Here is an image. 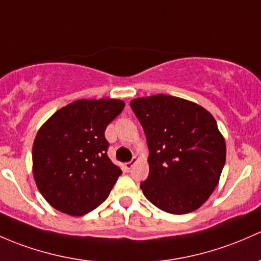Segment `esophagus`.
<instances>
[{
    "label": "esophagus",
    "mask_w": 261,
    "mask_h": 261,
    "mask_svg": "<svg viewBox=\"0 0 261 261\" xmlns=\"http://www.w3.org/2000/svg\"><path fill=\"white\" fill-rule=\"evenodd\" d=\"M134 162H136V160H132V161H129V162L124 163V167H125V170H127V171H129V170H130V168H132V167H133Z\"/></svg>",
    "instance_id": "obj_1"
}]
</instances>
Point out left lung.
<instances>
[{
  "label": "left lung",
  "instance_id": "obj_1",
  "mask_svg": "<svg viewBox=\"0 0 261 261\" xmlns=\"http://www.w3.org/2000/svg\"><path fill=\"white\" fill-rule=\"evenodd\" d=\"M148 144L144 196L174 215L197 210L219 184L226 144L215 118L198 104L157 94L130 101Z\"/></svg>",
  "mask_w": 261,
  "mask_h": 261
}]
</instances>
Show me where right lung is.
Listing matches in <instances>:
<instances>
[{"instance_id": "right-lung-1", "label": "right lung", "mask_w": 261, "mask_h": 261, "mask_svg": "<svg viewBox=\"0 0 261 261\" xmlns=\"http://www.w3.org/2000/svg\"><path fill=\"white\" fill-rule=\"evenodd\" d=\"M124 109L118 99H80L42 124L32 146V173L56 210L83 216L107 200L122 171L109 160L107 125Z\"/></svg>"}]
</instances>
